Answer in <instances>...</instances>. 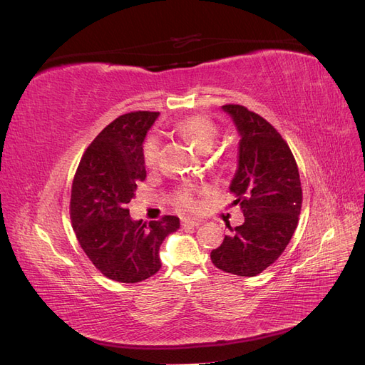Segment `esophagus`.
Returning a JSON list of instances; mask_svg holds the SVG:
<instances>
[{
  "mask_svg": "<svg viewBox=\"0 0 365 365\" xmlns=\"http://www.w3.org/2000/svg\"><path fill=\"white\" fill-rule=\"evenodd\" d=\"M201 220L200 219H182V227L189 228V227H200Z\"/></svg>",
  "mask_w": 365,
  "mask_h": 365,
  "instance_id": "1",
  "label": "esophagus"
}]
</instances>
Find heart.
<instances>
[{"label":"heart","instance_id":"obj_1","mask_svg":"<svg viewBox=\"0 0 365 365\" xmlns=\"http://www.w3.org/2000/svg\"><path fill=\"white\" fill-rule=\"evenodd\" d=\"M175 130L178 132L181 137L192 141L201 152H208L212 149L219 134V129L215 121L205 115L185 117L175 125ZM141 155L148 168H152V165L157 164L160 157V138L157 135H149L145 140L141 148ZM176 204L182 208H193L195 201L192 196V190L185 187V189H181L176 193Z\"/></svg>","mask_w":365,"mask_h":365}]
</instances>
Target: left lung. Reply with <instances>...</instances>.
I'll list each match as a JSON object with an SVG mask.
<instances>
[{"instance_id": "obj_1", "label": "left lung", "mask_w": 365, "mask_h": 365, "mask_svg": "<svg viewBox=\"0 0 365 365\" xmlns=\"http://www.w3.org/2000/svg\"><path fill=\"white\" fill-rule=\"evenodd\" d=\"M237 129V170L231 180L244 224L231 228L210 257L225 272L254 277L277 260L298 224L300 173L289 146L267 120L245 106L224 105Z\"/></svg>"}]
</instances>
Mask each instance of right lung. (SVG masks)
<instances>
[{"mask_svg":"<svg viewBox=\"0 0 365 365\" xmlns=\"http://www.w3.org/2000/svg\"><path fill=\"white\" fill-rule=\"evenodd\" d=\"M160 113L120 115L98 134L77 168L70 216L76 237L105 277L137 283L160 271L163 240L180 228L176 216L149 225L134 220L128 204L146 180L141 148Z\"/></svg>","mask_w":365,"mask_h":365,"instance_id":"1","label":"right lung"}]
</instances>
